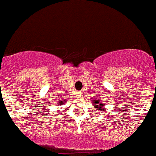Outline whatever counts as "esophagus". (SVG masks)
I'll list each match as a JSON object with an SVG mask.
<instances>
[{
	"label": "esophagus",
	"instance_id": "esophagus-1",
	"mask_svg": "<svg viewBox=\"0 0 156 156\" xmlns=\"http://www.w3.org/2000/svg\"><path fill=\"white\" fill-rule=\"evenodd\" d=\"M77 96H78V98H80L81 96H82V93H81V92H78V93H77Z\"/></svg>",
	"mask_w": 156,
	"mask_h": 156
}]
</instances>
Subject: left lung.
Here are the masks:
<instances>
[{
	"instance_id": "1",
	"label": "left lung",
	"mask_w": 156,
	"mask_h": 156,
	"mask_svg": "<svg viewBox=\"0 0 156 156\" xmlns=\"http://www.w3.org/2000/svg\"><path fill=\"white\" fill-rule=\"evenodd\" d=\"M92 104L93 105H95V107L94 108L96 109V111H100L101 109H103L104 107V102H102L99 98H93L92 100ZM99 114V113H98Z\"/></svg>"
}]
</instances>
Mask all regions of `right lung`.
I'll list each match as a JSON object with an SVG mask.
<instances>
[{
  "label": "right lung",
  "mask_w": 156,
  "mask_h": 156,
  "mask_svg": "<svg viewBox=\"0 0 156 156\" xmlns=\"http://www.w3.org/2000/svg\"><path fill=\"white\" fill-rule=\"evenodd\" d=\"M66 102V99H65V98H64V99H63V98H60L59 101H58V106H62L63 104H65Z\"/></svg>",
  "instance_id": "add662e5"
}]
</instances>
